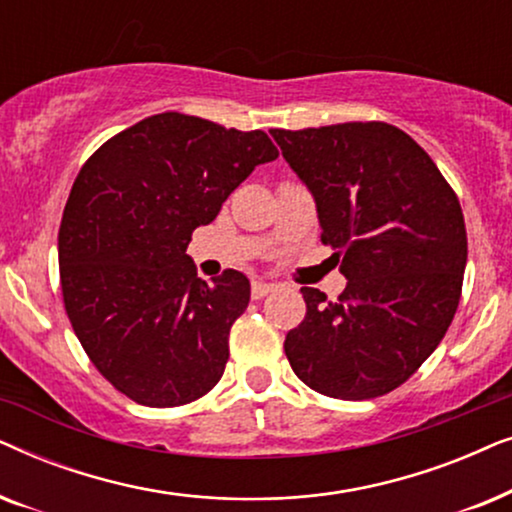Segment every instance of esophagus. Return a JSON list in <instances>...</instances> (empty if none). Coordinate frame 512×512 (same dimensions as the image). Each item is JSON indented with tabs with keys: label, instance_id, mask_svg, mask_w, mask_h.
I'll return each instance as SVG.
<instances>
[{
	"label": "esophagus",
	"instance_id": "esophagus-1",
	"mask_svg": "<svg viewBox=\"0 0 512 512\" xmlns=\"http://www.w3.org/2000/svg\"><path fill=\"white\" fill-rule=\"evenodd\" d=\"M272 291H277L275 284H268V282H254V284H251V298H254V300H261L265 296H270Z\"/></svg>",
	"mask_w": 512,
	"mask_h": 512
}]
</instances>
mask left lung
Returning <instances> with one entry per match:
<instances>
[{"instance_id":"1","label":"left lung","mask_w":512,"mask_h":512,"mask_svg":"<svg viewBox=\"0 0 512 512\" xmlns=\"http://www.w3.org/2000/svg\"><path fill=\"white\" fill-rule=\"evenodd\" d=\"M314 195L321 242L342 257L338 300L303 286L307 314L284 340L319 394L368 401L401 387L445 338L468 254L457 193L410 135L382 121L272 130Z\"/></svg>"}]
</instances>
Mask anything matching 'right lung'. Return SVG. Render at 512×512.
<instances>
[{"label": "right lung", "instance_id": "add662e5", "mask_svg": "<svg viewBox=\"0 0 512 512\" xmlns=\"http://www.w3.org/2000/svg\"><path fill=\"white\" fill-rule=\"evenodd\" d=\"M277 156L263 130L165 111L107 139L76 174L58 233L62 300L88 359L135 403L177 408L221 380L249 279L200 282L186 247Z\"/></svg>", "mask_w": 512, "mask_h": 512}]
</instances>
